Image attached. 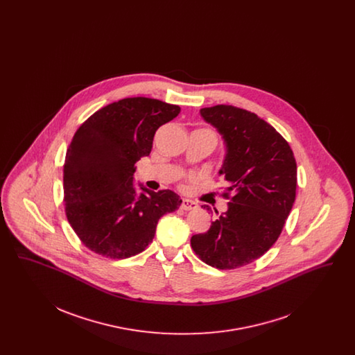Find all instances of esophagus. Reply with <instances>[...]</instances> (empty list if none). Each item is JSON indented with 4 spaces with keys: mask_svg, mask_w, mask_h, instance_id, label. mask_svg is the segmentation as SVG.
Segmentation results:
<instances>
[{
    "mask_svg": "<svg viewBox=\"0 0 355 355\" xmlns=\"http://www.w3.org/2000/svg\"><path fill=\"white\" fill-rule=\"evenodd\" d=\"M181 207L186 210V211H189V210H196L197 207H198V205L194 202V201H191V200H186L184 198L182 200V203H181Z\"/></svg>",
    "mask_w": 355,
    "mask_h": 355,
    "instance_id": "34e87169",
    "label": "esophagus"
}]
</instances>
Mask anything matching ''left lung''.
Returning a JSON list of instances; mask_svg holds the SVG:
<instances>
[{"instance_id":"8db88e82","label":"left lung","mask_w":355,"mask_h":355,"mask_svg":"<svg viewBox=\"0 0 355 355\" xmlns=\"http://www.w3.org/2000/svg\"><path fill=\"white\" fill-rule=\"evenodd\" d=\"M200 113L226 145L220 174L229 203L190 243L209 266L232 270L258 259L278 239L295 201L297 164L286 139L252 112L216 105Z\"/></svg>"}]
</instances>
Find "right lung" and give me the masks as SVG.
<instances>
[{"label": "right lung", "instance_id": "1", "mask_svg": "<svg viewBox=\"0 0 355 355\" xmlns=\"http://www.w3.org/2000/svg\"><path fill=\"white\" fill-rule=\"evenodd\" d=\"M177 105L133 97L103 106L78 128L64 165V201L69 223L87 249L123 259L144 252L158 220L182 200L133 185L135 164L152 152L159 126L175 119Z\"/></svg>", "mask_w": 355, "mask_h": 355}]
</instances>
